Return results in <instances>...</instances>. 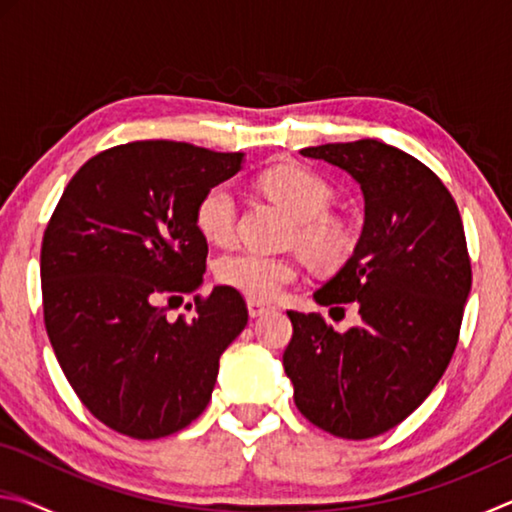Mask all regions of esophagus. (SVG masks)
Instances as JSON below:
<instances>
[{
    "label": "esophagus",
    "mask_w": 512,
    "mask_h": 512,
    "mask_svg": "<svg viewBox=\"0 0 512 512\" xmlns=\"http://www.w3.org/2000/svg\"><path fill=\"white\" fill-rule=\"evenodd\" d=\"M268 309H271V305H268V302H262V300H253V298L248 300V314L253 316V318H257V316L266 314Z\"/></svg>",
    "instance_id": "esophagus-1"
}]
</instances>
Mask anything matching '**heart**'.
I'll use <instances>...</instances> for the list:
<instances>
[{
    "mask_svg": "<svg viewBox=\"0 0 512 512\" xmlns=\"http://www.w3.org/2000/svg\"><path fill=\"white\" fill-rule=\"evenodd\" d=\"M264 192L298 219V239L311 255L334 262L348 248V237L327 219L334 203V189L318 171L305 164H277L259 176ZM194 223L201 237L216 246L230 244L235 237L237 196L228 183L205 189L194 210ZM216 277L225 287L253 300H273L300 277V264L293 257L241 250L219 259Z\"/></svg>",
    "mask_w": 512,
    "mask_h": 512,
    "instance_id": "b5f03b06",
    "label": "heart"
}]
</instances>
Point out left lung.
I'll return each mask as SVG.
<instances>
[{"label":"left lung","instance_id":"obj_1","mask_svg":"<svg viewBox=\"0 0 512 512\" xmlns=\"http://www.w3.org/2000/svg\"><path fill=\"white\" fill-rule=\"evenodd\" d=\"M300 153L361 185L359 244L314 293L323 307L354 302L361 323L341 334L320 314L287 311L284 372L311 424L339 438H372L409 418L452 361L472 289L463 221L443 180L395 146L359 140Z\"/></svg>","mask_w":512,"mask_h":512}]
</instances>
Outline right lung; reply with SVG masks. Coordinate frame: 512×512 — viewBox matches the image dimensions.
<instances>
[{
	"label": "right lung",
	"mask_w": 512,
	"mask_h": 512,
	"mask_svg": "<svg viewBox=\"0 0 512 512\" xmlns=\"http://www.w3.org/2000/svg\"><path fill=\"white\" fill-rule=\"evenodd\" d=\"M241 162L244 153L169 140L112 146L74 173L47 223L40 280L51 348L88 411L124 436L153 440L192 424L223 350L248 323L230 287L195 296L189 319L166 318L203 284L198 198Z\"/></svg>",
	"instance_id": "obj_1"
}]
</instances>
